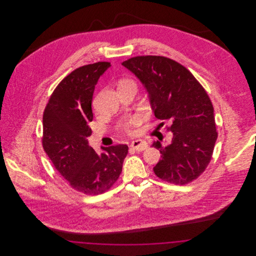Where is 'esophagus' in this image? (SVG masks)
<instances>
[{"label":"esophagus","mask_w":256,"mask_h":256,"mask_svg":"<svg viewBox=\"0 0 256 256\" xmlns=\"http://www.w3.org/2000/svg\"><path fill=\"white\" fill-rule=\"evenodd\" d=\"M130 146L136 152H142L148 148V144L143 140H135L130 144Z\"/></svg>","instance_id":"obj_1"}]
</instances>
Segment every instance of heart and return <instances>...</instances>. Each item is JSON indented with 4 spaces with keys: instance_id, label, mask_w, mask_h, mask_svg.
<instances>
[{
    "instance_id": "b5f03b06",
    "label": "heart",
    "mask_w": 256,
    "mask_h": 256,
    "mask_svg": "<svg viewBox=\"0 0 256 256\" xmlns=\"http://www.w3.org/2000/svg\"><path fill=\"white\" fill-rule=\"evenodd\" d=\"M130 82V80H122L121 82ZM139 122V118H137V117L132 119L128 124H124V130L126 134H134L132 126H134V124H136V122Z\"/></svg>"
}]
</instances>
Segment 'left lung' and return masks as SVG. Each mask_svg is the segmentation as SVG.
<instances>
[{
	"label": "left lung",
	"instance_id": "1",
	"mask_svg": "<svg viewBox=\"0 0 256 256\" xmlns=\"http://www.w3.org/2000/svg\"><path fill=\"white\" fill-rule=\"evenodd\" d=\"M122 64L146 87L154 116L170 122V145L152 144L162 154L154 174L178 185L194 182L206 169L218 137L206 91L189 70L165 56H134Z\"/></svg>",
	"mask_w": 256,
	"mask_h": 256
}]
</instances>
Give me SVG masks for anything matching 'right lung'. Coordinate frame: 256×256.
Segmentation results:
<instances>
[{
    "instance_id": "right-lung-1",
    "label": "right lung",
    "mask_w": 256,
    "mask_h": 256,
    "mask_svg": "<svg viewBox=\"0 0 256 256\" xmlns=\"http://www.w3.org/2000/svg\"><path fill=\"white\" fill-rule=\"evenodd\" d=\"M110 66L100 61L82 66L54 90L43 114L42 146L68 184L86 195L106 192L118 180L128 146L102 148V154L88 145L93 120L92 98L98 80Z\"/></svg>"
}]
</instances>
